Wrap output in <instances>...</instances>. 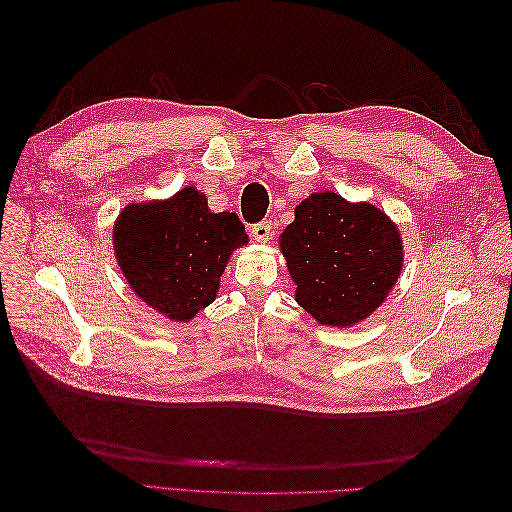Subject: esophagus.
I'll list each match as a JSON object with an SVG mask.
<instances>
[{
	"mask_svg": "<svg viewBox=\"0 0 512 512\" xmlns=\"http://www.w3.org/2000/svg\"><path fill=\"white\" fill-rule=\"evenodd\" d=\"M252 237H254L258 243H267V241L271 239V224H269V222L254 224V226H252Z\"/></svg>",
	"mask_w": 512,
	"mask_h": 512,
	"instance_id": "obj_1",
	"label": "esophagus"
}]
</instances>
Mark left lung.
I'll use <instances>...</instances> for the list:
<instances>
[{
	"instance_id": "left-lung-1",
	"label": "left lung",
	"mask_w": 512,
	"mask_h": 512,
	"mask_svg": "<svg viewBox=\"0 0 512 512\" xmlns=\"http://www.w3.org/2000/svg\"><path fill=\"white\" fill-rule=\"evenodd\" d=\"M294 301L318 324L348 329L386 301L404 269L397 224L376 205L314 192L280 235Z\"/></svg>"
}]
</instances>
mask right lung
<instances>
[{"label": "right lung", "instance_id": "add662e5", "mask_svg": "<svg viewBox=\"0 0 512 512\" xmlns=\"http://www.w3.org/2000/svg\"><path fill=\"white\" fill-rule=\"evenodd\" d=\"M247 241L237 213H213L194 185L164 200L128 203L113 226L115 258L128 286L173 322H190L215 301L232 252Z\"/></svg>", "mask_w": 512, "mask_h": 512}]
</instances>
